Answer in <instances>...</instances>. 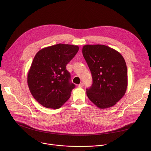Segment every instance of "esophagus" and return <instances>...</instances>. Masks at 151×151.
<instances>
[{
	"instance_id": "34e87169",
	"label": "esophagus",
	"mask_w": 151,
	"mask_h": 151,
	"mask_svg": "<svg viewBox=\"0 0 151 151\" xmlns=\"http://www.w3.org/2000/svg\"><path fill=\"white\" fill-rule=\"evenodd\" d=\"M78 86L79 88H82L83 87V83H80Z\"/></svg>"
}]
</instances>
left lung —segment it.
<instances>
[{
	"label": "left lung",
	"instance_id": "left-lung-1",
	"mask_svg": "<svg viewBox=\"0 0 151 151\" xmlns=\"http://www.w3.org/2000/svg\"><path fill=\"white\" fill-rule=\"evenodd\" d=\"M83 56L90 69L93 84L87 88L88 99L100 109L114 106L125 94L127 68L124 57L104 45H85Z\"/></svg>",
	"mask_w": 151,
	"mask_h": 151
}]
</instances>
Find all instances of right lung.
Returning <instances> with one entry per match:
<instances>
[{"instance_id":"add662e5","label":"right lung","mask_w":151,"mask_h":151,"mask_svg":"<svg viewBox=\"0 0 151 151\" xmlns=\"http://www.w3.org/2000/svg\"><path fill=\"white\" fill-rule=\"evenodd\" d=\"M79 50L77 45L58 44L39 50L27 74V83L35 99L47 108H60L70 98L75 84L70 82L68 63Z\"/></svg>"}]
</instances>
